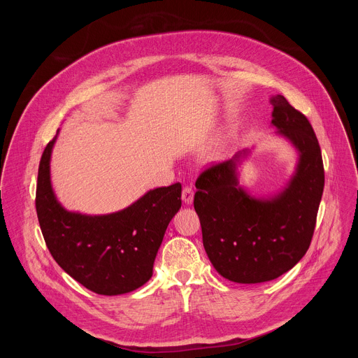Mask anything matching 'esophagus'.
<instances>
[{"instance_id": "obj_1", "label": "esophagus", "mask_w": 358, "mask_h": 358, "mask_svg": "<svg viewBox=\"0 0 358 358\" xmlns=\"http://www.w3.org/2000/svg\"><path fill=\"white\" fill-rule=\"evenodd\" d=\"M182 201L187 203V206H189V203H192V201H194V192H192V188L185 187V188L182 189Z\"/></svg>"}]
</instances>
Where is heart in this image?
<instances>
[{
	"label": "heart",
	"instance_id": "heart-1",
	"mask_svg": "<svg viewBox=\"0 0 358 358\" xmlns=\"http://www.w3.org/2000/svg\"><path fill=\"white\" fill-rule=\"evenodd\" d=\"M222 156V147L221 145H215L213 150H211V152H210V157L213 159V160H217V159H220Z\"/></svg>",
	"mask_w": 358,
	"mask_h": 358
}]
</instances>
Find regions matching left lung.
<instances>
[{
    "label": "left lung",
    "mask_w": 358,
    "mask_h": 358,
    "mask_svg": "<svg viewBox=\"0 0 358 358\" xmlns=\"http://www.w3.org/2000/svg\"><path fill=\"white\" fill-rule=\"evenodd\" d=\"M272 126L297 152L286 185L266 196L250 195L239 184V169L250 150L238 151L203 171L194 208L202 242L215 271L236 283L269 282L290 271L308 252L324 188L322 151L312 124L276 94Z\"/></svg>",
    "instance_id": "obj_1"
}]
</instances>
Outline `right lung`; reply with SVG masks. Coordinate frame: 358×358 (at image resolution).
<instances>
[{"mask_svg": "<svg viewBox=\"0 0 358 358\" xmlns=\"http://www.w3.org/2000/svg\"><path fill=\"white\" fill-rule=\"evenodd\" d=\"M57 136L41 157L35 207L46 246L57 264L86 289L105 296L133 292L152 276L159 248L181 208V184L147 191L131 206L105 215L68 211L50 182Z\"/></svg>", "mask_w": 358, "mask_h": 358, "instance_id": "obj_1", "label": "right lung"}]
</instances>
